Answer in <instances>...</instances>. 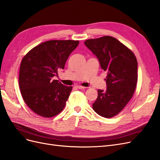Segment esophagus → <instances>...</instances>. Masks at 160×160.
I'll return each mask as SVG.
<instances>
[{
	"label": "esophagus",
	"instance_id": "1",
	"mask_svg": "<svg viewBox=\"0 0 160 160\" xmlns=\"http://www.w3.org/2000/svg\"><path fill=\"white\" fill-rule=\"evenodd\" d=\"M77 88H78V89H85V87H83V86H81V85H77Z\"/></svg>",
	"mask_w": 160,
	"mask_h": 160
}]
</instances>
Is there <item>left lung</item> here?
<instances>
[{
    "label": "left lung",
    "instance_id": "8db88e82",
    "mask_svg": "<svg viewBox=\"0 0 160 160\" xmlns=\"http://www.w3.org/2000/svg\"><path fill=\"white\" fill-rule=\"evenodd\" d=\"M98 58L101 69L108 72L107 89H99L93 109L106 118L122 111L132 99L138 81V61L133 52L115 38L104 36L85 41Z\"/></svg>",
    "mask_w": 160,
    "mask_h": 160
}]
</instances>
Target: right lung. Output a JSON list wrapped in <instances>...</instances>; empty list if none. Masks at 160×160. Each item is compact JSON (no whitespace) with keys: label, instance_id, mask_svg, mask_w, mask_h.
<instances>
[{"label":"right lung","instance_id":"1","mask_svg":"<svg viewBox=\"0 0 160 160\" xmlns=\"http://www.w3.org/2000/svg\"><path fill=\"white\" fill-rule=\"evenodd\" d=\"M79 41L52 40L41 43L23 57L19 71V88L25 103L33 112L52 118L64 109L72 87L52 79L64 69Z\"/></svg>","mask_w":160,"mask_h":160}]
</instances>
